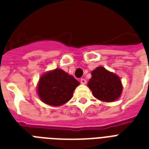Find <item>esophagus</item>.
<instances>
[{
    "label": "esophagus",
    "mask_w": 149,
    "mask_h": 149,
    "mask_svg": "<svg viewBox=\"0 0 149 149\" xmlns=\"http://www.w3.org/2000/svg\"><path fill=\"white\" fill-rule=\"evenodd\" d=\"M80 83H81L82 84H86V80L84 79V78H82V79H80Z\"/></svg>",
    "instance_id": "34e87169"
}]
</instances>
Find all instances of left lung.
Listing matches in <instances>:
<instances>
[{"label": "left lung", "instance_id": "1", "mask_svg": "<svg viewBox=\"0 0 149 149\" xmlns=\"http://www.w3.org/2000/svg\"><path fill=\"white\" fill-rule=\"evenodd\" d=\"M91 75L87 86L94 97L104 102H113L120 97L123 86L118 75L102 66L96 68Z\"/></svg>", "mask_w": 149, "mask_h": 149}]
</instances>
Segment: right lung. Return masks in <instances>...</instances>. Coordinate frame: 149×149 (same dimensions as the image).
<instances>
[{
  "instance_id": "add662e5",
  "label": "right lung",
  "mask_w": 149,
  "mask_h": 149,
  "mask_svg": "<svg viewBox=\"0 0 149 149\" xmlns=\"http://www.w3.org/2000/svg\"><path fill=\"white\" fill-rule=\"evenodd\" d=\"M79 84L72 76L60 69L49 71L38 81L37 91L39 98L51 106H62L72 98V93Z\"/></svg>"
}]
</instances>
